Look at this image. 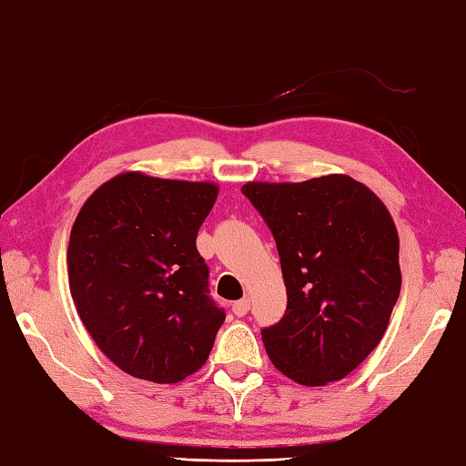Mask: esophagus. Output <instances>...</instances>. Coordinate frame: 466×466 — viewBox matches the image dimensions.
<instances>
[{
    "label": "esophagus",
    "instance_id": "obj_1",
    "mask_svg": "<svg viewBox=\"0 0 466 466\" xmlns=\"http://www.w3.org/2000/svg\"><path fill=\"white\" fill-rule=\"evenodd\" d=\"M250 310V299L248 298H242L238 299V302L232 304V312L236 314V317H244Z\"/></svg>",
    "mask_w": 466,
    "mask_h": 466
}]
</instances>
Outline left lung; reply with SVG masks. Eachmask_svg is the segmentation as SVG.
Segmentation results:
<instances>
[{
    "instance_id": "8db88e82",
    "label": "left lung",
    "mask_w": 466,
    "mask_h": 466,
    "mask_svg": "<svg viewBox=\"0 0 466 466\" xmlns=\"http://www.w3.org/2000/svg\"><path fill=\"white\" fill-rule=\"evenodd\" d=\"M278 244L288 309L261 330L273 366L304 386L341 380L380 343L400 291L386 205L345 175L247 183Z\"/></svg>"
}]
</instances>
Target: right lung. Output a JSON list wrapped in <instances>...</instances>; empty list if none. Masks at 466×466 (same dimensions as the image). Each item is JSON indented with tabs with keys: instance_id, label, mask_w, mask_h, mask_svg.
I'll use <instances>...</instances> for the list:
<instances>
[{
	"instance_id": "obj_1",
	"label": "right lung",
	"mask_w": 466,
	"mask_h": 466,
	"mask_svg": "<svg viewBox=\"0 0 466 466\" xmlns=\"http://www.w3.org/2000/svg\"><path fill=\"white\" fill-rule=\"evenodd\" d=\"M216 199L214 183L123 172L82 205L67 247L69 291L123 372L175 384L208 361L226 312L209 296L195 240Z\"/></svg>"
}]
</instances>
